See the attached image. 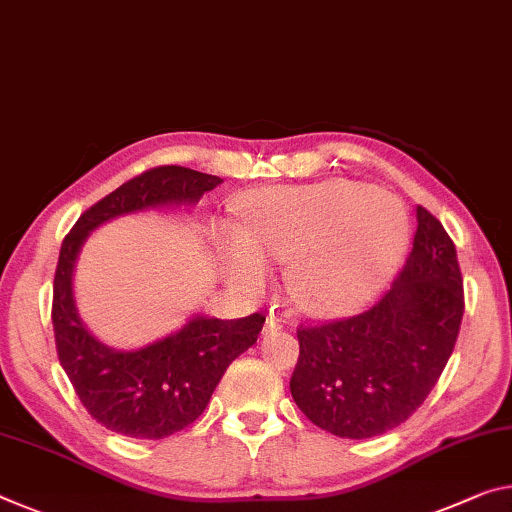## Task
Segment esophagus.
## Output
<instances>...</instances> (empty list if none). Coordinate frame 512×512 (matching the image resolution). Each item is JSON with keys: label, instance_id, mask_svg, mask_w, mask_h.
<instances>
[{"label": "esophagus", "instance_id": "obj_1", "mask_svg": "<svg viewBox=\"0 0 512 512\" xmlns=\"http://www.w3.org/2000/svg\"><path fill=\"white\" fill-rule=\"evenodd\" d=\"M280 328V319H275V314H271L269 319H266V323H264V332H273V330H278Z\"/></svg>", "mask_w": 512, "mask_h": 512}]
</instances>
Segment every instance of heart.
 <instances>
[{"label": "heart", "mask_w": 512, "mask_h": 512, "mask_svg": "<svg viewBox=\"0 0 512 512\" xmlns=\"http://www.w3.org/2000/svg\"><path fill=\"white\" fill-rule=\"evenodd\" d=\"M239 227L218 234L227 278L257 287L266 259L291 262L289 294L307 312H342L380 287L408 248L399 198L369 184L328 180L275 186L241 200Z\"/></svg>", "instance_id": "heart-1"}]
</instances>
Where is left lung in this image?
<instances>
[{
  "label": "left lung",
  "instance_id": "obj_1",
  "mask_svg": "<svg viewBox=\"0 0 512 512\" xmlns=\"http://www.w3.org/2000/svg\"><path fill=\"white\" fill-rule=\"evenodd\" d=\"M462 312L456 246L442 223L417 207L415 243L387 294L351 319L300 326L291 396L312 424L337 437L392 431L442 376Z\"/></svg>",
  "mask_w": 512,
  "mask_h": 512
}]
</instances>
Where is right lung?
<instances>
[{
  "label": "right lung",
  "instance_id": "add662e5",
  "mask_svg": "<svg viewBox=\"0 0 512 512\" xmlns=\"http://www.w3.org/2000/svg\"><path fill=\"white\" fill-rule=\"evenodd\" d=\"M223 180L182 166H159L118 186L79 216L63 239L54 275L52 323L56 353L72 387L95 421L134 440H161L205 412L225 369L257 342L262 314L214 319L193 314L180 330L139 348L107 346L81 321L75 266L97 227L113 218L198 205Z\"/></svg>",
  "mask_w": 512,
  "mask_h": 512
}]
</instances>
